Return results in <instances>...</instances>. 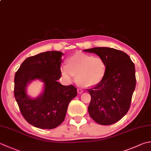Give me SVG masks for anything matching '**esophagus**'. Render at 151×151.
<instances>
[{
    "label": "esophagus",
    "mask_w": 151,
    "mask_h": 151,
    "mask_svg": "<svg viewBox=\"0 0 151 151\" xmlns=\"http://www.w3.org/2000/svg\"><path fill=\"white\" fill-rule=\"evenodd\" d=\"M77 91H78V93L80 94V93H82V92H83L84 90H82V88H78V89H77Z\"/></svg>",
    "instance_id": "1"
}]
</instances>
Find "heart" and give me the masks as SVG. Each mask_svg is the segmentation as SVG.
Segmentation results:
<instances>
[{"label":"heart","mask_w":151,"mask_h":151,"mask_svg":"<svg viewBox=\"0 0 151 151\" xmlns=\"http://www.w3.org/2000/svg\"><path fill=\"white\" fill-rule=\"evenodd\" d=\"M107 65L101 58L84 54H77L68 60V64L61 67L62 75L71 81L75 75L79 84L84 87L95 86L104 78Z\"/></svg>","instance_id":"obj_1"}]
</instances>
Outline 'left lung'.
<instances>
[{
	"instance_id": "obj_1",
	"label": "left lung",
	"mask_w": 151,
	"mask_h": 151,
	"mask_svg": "<svg viewBox=\"0 0 151 151\" xmlns=\"http://www.w3.org/2000/svg\"><path fill=\"white\" fill-rule=\"evenodd\" d=\"M84 51L95 53L107 65L103 81L87 90L91 96L88 113L99 124H113L130 107L136 84L135 65L128 54L116 49L97 47Z\"/></svg>"
}]
</instances>
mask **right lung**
I'll return each instance as SVG.
<instances>
[{
  "mask_svg": "<svg viewBox=\"0 0 151 151\" xmlns=\"http://www.w3.org/2000/svg\"><path fill=\"white\" fill-rule=\"evenodd\" d=\"M48 51L27 58L15 74L14 96L21 113L30 124L40 129H54L63 122L70 101L77 94L73 85L58 82L61 76V56ZM38 79L45 83L43 93L37 99L26 95L29 82Z\"/></svg>",
  "mask_w": 151,
  "mask_h": 151,
  "instance_id": "1",
  "label": "right lung"
}]
</instances>
